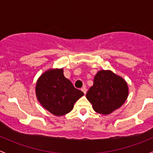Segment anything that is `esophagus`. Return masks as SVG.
Listing matches in <instances>:
<instances>
[{
	"label": "esophagus",
	"mask_w": 153,
	"mask_h": 153,
	"mask_svg": "<svg viewBox=\"0 0 153 153\" xmlns=\"http://www.w3.org/2000/svg\"><path fill=\"white\" fill-rule=\"evenodd\" d=\"M81 91H82V92L84 93L85 94H86V93H87V89H86V88H81Z\"/></svg>",
	"instance_id": "esophagus-1"
}]
</instances>
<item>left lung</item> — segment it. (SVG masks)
<instances>
[{
    "mask_svg": "<svg viewBox=\"0 0 153 153\" xmlns=\"http://www.w3.org/2000/svg\"><path fill=\"white\" fill-rule=\"evenodd\" d=\"M128 97V86L122 77L110 70L99 71L86 94L97 113L108 115L120 108Z\"/></svg>",
    "mask_w": 153,
    "mask_h": 153,
    "instance_id": "8db88e82",
    "label": "left lung"
}]
</instances>
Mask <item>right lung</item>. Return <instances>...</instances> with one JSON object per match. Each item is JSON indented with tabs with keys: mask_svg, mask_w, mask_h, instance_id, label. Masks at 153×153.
Masks as SVG:
<instances>
[{
	"mask_svg": "<svg viewBox=\"0 0 153 153\" xmlns=\"http://www.w3.org/2000/svg\"><path fill=\"white\" fill-rule=\"evenodd\" d=\"M37 100L45 109L56 116L71 111L84 93L74 87L65 78L63 69H49L39 77L36 84Z\"/></svg>",
	"mask_w": 153,
	"mask_h": 153,
	"instance_id": "add662e5",
	"label": "right lung"
}]
</instances>
